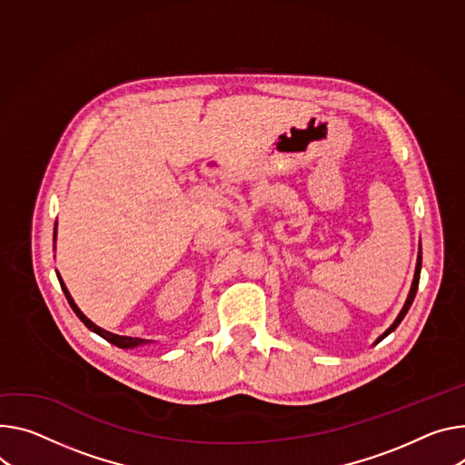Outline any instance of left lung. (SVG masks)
I'll return each instance as SVG.
<instances>
[{
	"label": "left lung",
	"mask_w": 465,
	"mask_h": 465,
	"mask_svg": "<svg viewBox=\"0 0 465 465\" xmlns=\"http://www.w3.org/2000/svg\"><path fill=\"white\" fill-rule=\"evenodd\" d=\"M419 276H420V248H419V254H417V263H415V274H413V282H411V287H410V292H408V297H406V302H404V306H402V310H401V313L397 315V319L393 321V324L382 333V335H380L378 337V340L374 341V345L376 343H380V341H382L384 340V337L386 335H390L399 324H401V321L404 319V315L408 313V310H410V306H411V302H413V299H415V292H417V285H419Z\"/></svg>",
	"instance_id": "obj_1"
}]
</instances>
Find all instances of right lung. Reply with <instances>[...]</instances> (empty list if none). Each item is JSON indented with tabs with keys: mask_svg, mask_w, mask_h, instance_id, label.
<instances>
[{
	"mask_svg": "<svg viewBox=\"0 0 465 465\" xmlns=\"http://www.w3.org/2000/svg\"><path fill=\"white\" fill-rule=\"evenodd\" d=\"M55 239H57V223H55ZM57 278H59V283H61V289H63V292H64V297H66V301H68V304H70V308L74 310V313L79 317V321L85 324L91 331H94V333H98L100 337H104L105 341H109V343H113V345H116L118 349H137V347H143V345H152L153 341L152 340H141V337H130V335H118V333H113V331H107V330H104V328H100L98 324H94L85 313H83L79 308H77V304L74 302V299H72V294H70V291L66 289V285H64V282H63V278L57 274Z\"/></svg>",
	"mask_w": 465,
	"mask_h": 465,
	"instance_id": "add662e5",
	"label": "right lung"
}]
</instances>
